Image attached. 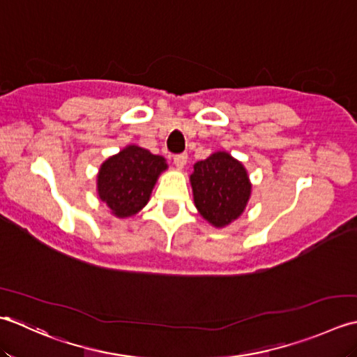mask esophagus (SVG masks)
Segmentation results:
<instances>
[{"label":"esophagus","mask_w":357,"mask_h":357,"mask_svg":"<svg viewBox=\"0 0 357 357\" xmlns=\"http://www.w3.org/2000/svg\"><path fill=\"white\" fill-rule=\"evenodd\" d=\"M172 162H174V165L177 166L178 169L185 168V165H186V162H188V155H186V154H178V155H174Z\"/></svg>","instance_id":"esophagus-1"}]
</instances>
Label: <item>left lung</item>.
<instances>
[{"instance_id":"8db88e82","label":"left lung","mask_w":357,"mask_h":357,"mask_svg":"<svg viewBox=\"0 0 357 357\" xmlns=\"http://www.w3.org/2000/svg\"><path fill=\"white\" fill-rule=\"evenodd\" d=\"M192 168L189 181L199 214L214 228H225L237 220L252 191L243 163L227 151H217Z\"/></svg>"}]
</instances>
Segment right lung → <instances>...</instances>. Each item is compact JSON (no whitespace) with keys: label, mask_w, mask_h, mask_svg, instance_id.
Instances as JSON below:
<instances>
[{"label":"right lung","mask_w":357,"mask_h":357,"mask_svg":"<svg viewBox=\"0 0 357 357\" xmlns=\"http://www.w3.org/2000/svg\"><path fill=\"white\" fill-rule=\"evenodd\" d=\"M168 169L165 157L128 144L101 163L97 194L117 219H128L148 205L160 174Z\"/></svg>","instance_id":"1"}]
</instances>
